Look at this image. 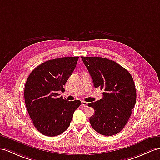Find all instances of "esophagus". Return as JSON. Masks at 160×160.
Listing matches in <instances>:
<instances>
[{"label":"esophagus","mask_w":160,"mask_h":160,"mask_svg":"<svg viewBox=\"0 0 160 160\" xmlns=\"http://www.w3.org/2000/svg\"><path fill=\"white\" fill-rule=\"evenodd\" d=\"M81 104H82L83 106L85 107H88V102H85V101H82V102H81Z\"/></svg>","instance_id":"1"}]
</instances>
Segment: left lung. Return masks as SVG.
I'll list each match as a JSON object with an SVG mask.
<instances>
[{"label":"left lung","instance_id":"8db88e82","mask_svg":"<svg viewBox=\"0 0 160 160\" xmlns=\"http://www.w3.org/2000/svg\"><path fill=\"white\" fill-rule=\"evenodd\" d=\"M95 88L104 89L102 99L88 104L95 110L89 119L93 129L104 136L118 134L126 125L136 100L133 78L115 61L101 57H83Z\"/></svg>","mask_w":160,"mask_h":160}]
</instances>
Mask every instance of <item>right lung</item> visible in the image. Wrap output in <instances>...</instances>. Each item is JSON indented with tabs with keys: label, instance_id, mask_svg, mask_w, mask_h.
I'll use <instances>...</instances> for the list:
<instances>
[{
	"label": "right lung",
	"instance_id": "right-lung-1",
	"mask_svg": "<svg viewBox=\"0 0 160 160\" xmlns=\"http://www.w3.org/2000/svg\"><path fill=\"white\" fill-rule=\"evenodd\" d=\"M79 57H64L46 61L31 72L24 88L27 111L34 127L48 136L59 135L67 129L74 112L81 102L58 97L72 75Z\"/></svg>",
	"mask_w": 160,
	"mask_h": 160
}]
</instances>
